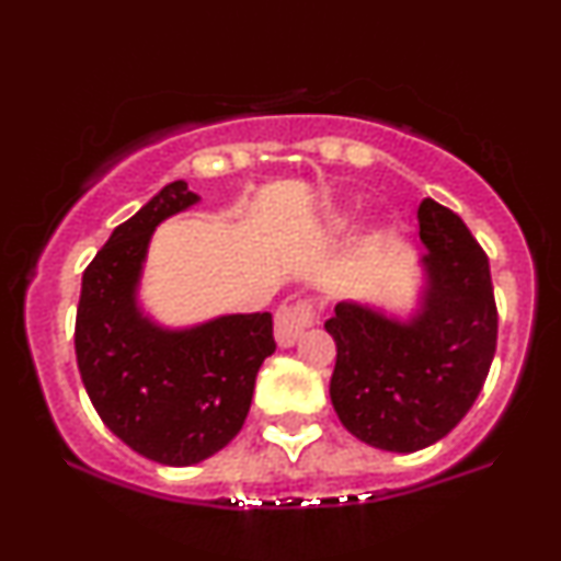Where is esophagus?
Returning a JSON list of instances; mask_svg holds the SVG:
<instances>
[{
  "label": "esophagus",
  "mask_w": 561,
  "mask_h": 561,
  "mask_svg": "<svg viewBox=\"0 0 561 561\" xmlns=\"http://www.w3.org/2000/svg\"><path fill=\"white\" fill-rule=\"evenodd\" d=\"M313 321H317V308H313L311 300L285 302V306L276 308L274 317L276 343L282 347H289L300 337V332L306 330V327H311Z\"/></svg>",
  "instance_id": "obj_1"
}]
</instances>
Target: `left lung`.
<instances>
[{
  "label": "left lung",
  "mask_w": 561,
  "mask_h": 561,
  "mask_svg": "<svg viewBox=\"0 0 561 561\" xmlns=\"http://www.w3.org/2000/svg\"><path fill=\"white\" fill-rule=\"evenodd\" d=\"M427 295L420 317L392 321L337 302L324 321L337 345L330 396L351 435L382 450L433 446L478 401L495 353L491 263L472 231L435 199L420 203Z\"/></svg>",
  "instance_id": "obj_1"
}]
</instances>
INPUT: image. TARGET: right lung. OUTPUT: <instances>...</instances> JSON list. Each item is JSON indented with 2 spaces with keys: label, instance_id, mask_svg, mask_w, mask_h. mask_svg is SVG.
<instances>
[{
  "label": "right lung",
  "instance_id": "obj_1",
  "mask_svg": "<svg viewBox=\"0 0 561 561\" xmlns=\"http://www.w3.org/2000/svg\"><path fill=\"white\" fill-rule=\"evenodd\" d=\"M192 203L186 182H173L115 227L83 272L76 311V362L96 414L128 448L169 467L197 465L240 433L255 375L276 351L268 311L184 332L139 313L134 289L152 229Z\"/></svg>",
  "mask_w": 561,
  "mask_h": 561
}]
</instances>
